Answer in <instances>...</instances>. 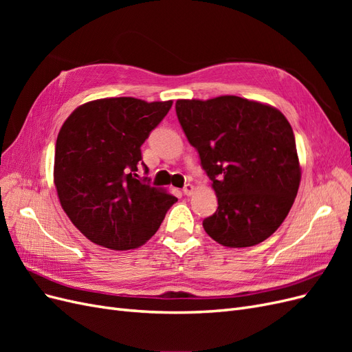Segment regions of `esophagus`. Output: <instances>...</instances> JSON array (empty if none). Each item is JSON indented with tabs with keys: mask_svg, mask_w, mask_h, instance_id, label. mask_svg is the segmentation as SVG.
Returning <instances> with one entry per match:
<instances>
[{
	"mask_svg": "<svg viewBox=\"0 0 352 352\" xmlns=\"http://www.w3.org/2000/svg\"><path fill=\"white\" fill-rule=\"evenodd\" d=\"M184 194L185 195H192L194 194V185H190V184H186L185 186H184Z\"/></svg>",
	"mask_w": 352,
	"mask_h": 352,
	"instance_id": "esophagus-1",
	"label": "esophagus"
}]
</instances>
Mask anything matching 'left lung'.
<instances>
[{
    "instance_id": "obj_1",
    "label": "left lung",
    "mask_w": 352,
    "mask_h": 352,
    "mask_svg": "<svg viewBox=\"0 0 352 352\" xmlns=\"http://www.w3.org/2000/svg\"><path fill=\"white\" fill-rule=\"evenodd\" d=\"M176 114L217 195V211L202 221L207 235L229 248L254 247L273 235L301 182L286 117L235 95L177 100Z\"/></svg>"
}]
</instances>
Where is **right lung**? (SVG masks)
Listing matches in <instances>:
<instances>
[{"instance_id": "obj_1", "label": "right lung", "mask_w": 352, "mask_h": 352, "mask_svg": "<svg viewBox=\"0 0 352 352\" xmlns=\"http://www.w3.org/2000/svg\"><path fill=\"white\" fill-rule=\"evenodd\" d=\"M172 104L101 98L79 105L63 123L54 185L67 217L91 242L116 251L141 247L177 201L136 179L141 145Z\"/></svg>"}]
</instances>
